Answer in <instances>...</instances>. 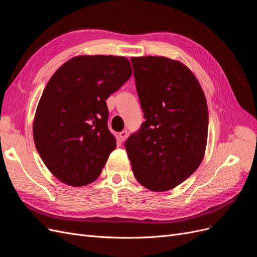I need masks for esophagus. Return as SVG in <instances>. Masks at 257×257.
Here are the masks:
<instances>
[{"label":"esophagus","mask_w":257,"mask_h":257,"mask_svg":"<svg viewBox=\"0 0 257 257\" xmlns=\"http://www.w3.org/2000/svg\"><path fill=\"white\" fill-rule=\"evenodd\" d=\"M127 137V131H122L119 133V139L121 142H124L125 141V138Z\"/></svg>","instance_id":"34e87169"}]
</instances>
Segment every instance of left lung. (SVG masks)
<instances>
[{
    "mask_svg": "<svg viewBox=\"0 0 257 257\" xmlns=\"http://www.w3.org/2000/svg\"><path fill=\"white\" fill-rule=\"evenodd\" d=\"M145 121L124 147L137 181L168 191L200 165L208 136V107L190 69L164 57L132 58Z\"/></svg>",
    "mask_w": 257,
    "mask_h": 257,
    "instance_id": "1",
    "label": "left lung"
}]
</instances>
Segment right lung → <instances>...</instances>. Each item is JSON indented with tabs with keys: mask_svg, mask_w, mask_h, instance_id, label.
Returning <instances> with one entry per match:
<instances>
[{
	"mask_svg": "<svg viewBox=\"0 0 257 257\" xmlns=\"http://www.w3.org/2000/svg\"><path fill=\"white\" fill-rule=\"evenodd\" d=\"M131 76L128 60L113 56L76 57L53 74L37 106L33 137L60 181L82 186L102 173L116 145L106 99Z\"/></svg>",
	"mask_w": 257,
	"mask_h": 257,
	"instance_id": "obj_1",
	"label": "right lung"
}]
</instances>
